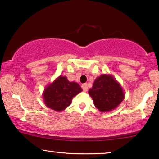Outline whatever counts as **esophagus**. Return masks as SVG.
<instances>
[{"label":"esophagus","instance_id":"obj_1","mask_svg":"<svg viewBox=\"0 0 159 159\" xmlns=\"http://www.w3.org/2000/svg\"><path fill=\"white\" fill-rule=\"evenodd\" d=\"M81 87H82V89H83V90L84 91V92H87V90H88V86H87V84H82Z\"/></svg>","mask_w":159,"mask_h":159}]
</instances>
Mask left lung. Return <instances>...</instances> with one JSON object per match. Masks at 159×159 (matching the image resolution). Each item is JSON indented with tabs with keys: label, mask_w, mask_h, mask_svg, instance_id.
<instances>
[{
	"label": "left lung",
	"mask_w": 159,
	"mask_h": 159,
	"mask_svg": "<svg viewBox=\"0 0 159 159\" xmlns=\"http://www.w3.org/2000/svg\"><path fill=\"white\" fill-rule=\"evenodd\" d=\"M89 94L95 107L102 113L113 111L125 96L120 84L111 74H102L97 77Z\"/></svg>",
	"instance_id": "left-lung-1"
}]
</instances>
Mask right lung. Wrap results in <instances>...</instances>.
Returning <instances> with one entry per match:
<instances>
[{
  "label": "right lung",
  "mask_w": 159,
  "mask_h": 159,
  "mask_svg": "<svg viewBox=\"0 0 159 159\" xmlns=\"http://www.w3.org/2000/svg\"><path fill=\"white\" fill-rule=\"evenodd\" d=\"M81 92L79 84L69 81L66 76L60 75L44 89V104L55 111L61 112L67 108L71 104L73 97Z\"/></svg>",
  "instance_id": "1"
}]
</instances>
